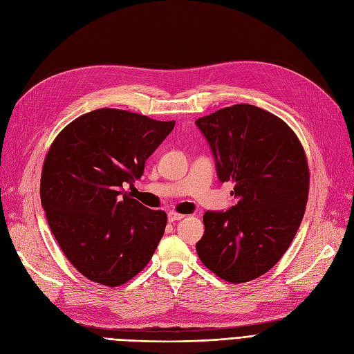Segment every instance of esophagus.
I'll return each mask as SVG.
<instances>
[{
  "mask_svg": "<svg viewBox=\"0 0 354 354\" xmlns=\"http://www.w3.org/2000/svg\"><path fill=\"white\" fill-rule=\"evenodd\" d=\"M183 218H185V215H181V214H176V212H169L168 214V221L169 223L180 221V219H183Z\"/></svg>",
  "mask_w": 354,
  "mask_h": 354,
  "instance_id": "1",
  "label": "esophagus"
}]
</instances>
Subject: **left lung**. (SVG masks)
<instances>
[{"label":"left lung","mask_w":354,"mask_h":354,"mask_svg":"<svg viewBox=\"0 0 354 354\" xmlns=\"http://www.w3.org/2000/svg\"><path fill=\"white\" fill-rule=\"evenodd\" d=\"M215 158L218 178L233 181L237 203L203 215L196 243L202 263L228 283L268 272L293 241L309 194L303 146L281 118L237 104L196 120Z\"/></svg>","instance_id":"obj_1"}]
</instances>
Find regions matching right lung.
<instances>
[{
	"mask_svg": "<svg viewBox=\"0 0 354 354\" xmlns=\"http://www.w3.org/2000/svg\"><path fill=\"white\" fill-rule=\"evenodd\" d=\"M176 121L115 108L77 117L58 133L41 176L48 225L76 270L108 287L127 283L148 265L164 236L167 214L124 192Z\"/></svg>",
	"mask_w": 354,
	"mask_h": 354,
	"instance_id": "1",
	"label": "right lung"
}]
</instances>
